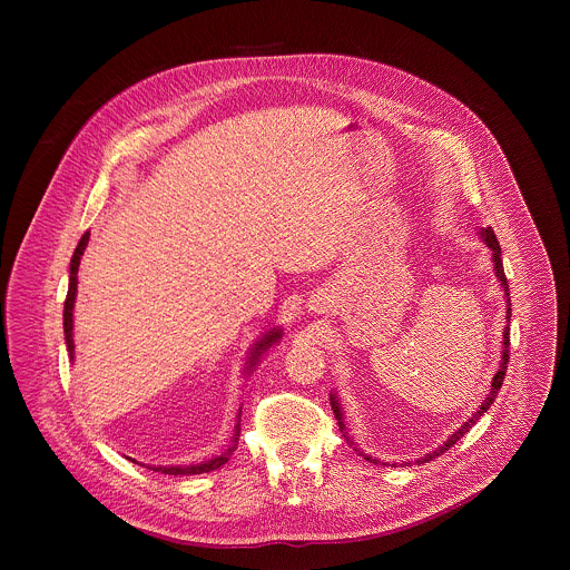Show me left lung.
<instances>
[{
    "instance_id": "left-lung-1",
    "label": "left lung",
    "mask_w": 570,
    "mask_h": 570,
    "mask_svg": "<svg viewBox=\"0 0 570 570\" xmlns=\"http://www.w3.org/2000/svg\"><path fill=\"white\" fill-rule=\"evenodd\" d=\"M481 239L488 244L489 249H491V258H493V269H495V276H498V283H500V287H502V292H504V298H507V323H509V318H511V298H509V285H507V276H504V267H502V256H500V244H498V239H495V235H493V230L491 228H483L481 230ZM507 362H509V326H504V333H502V357H500V368L495 371V375H493V380H491V391H489L488 397L483 400V404L481 407L443 443V445H439L436 450H432V452H428V454H423L421 459H416V463L419 465H423V463H428V461H432V459H436L439 454H443L445 450H450L456 441H461V436H465V432H470V428L488 412L491 404H493V400L498 397V391H500V386H502V380H504V373H507ZM331 407H333V414H335V419H337V425H340V430L344 432V419H342V410H340V404H337V397L335 395H331ZM344 439H346V443H351V445H355L353 441H351V436H348V432H344ZM355 452H360L357 448H355ZM366 461H371V463H377V459H373L371 454H364V452H360ZM395 465V463H393ZM402 465H410V461L407 463H402Z\"/></svg>"
}]
</instances>
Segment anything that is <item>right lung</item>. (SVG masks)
<instances>
[{"label":"right lung","mask_w":570,"mask_h":570,"mask_svg":"<svg viewBox=\"0 0 570 570\" xmlns=\"http://www.w3.org/2000/svg\"><path fill=\"white\" fill-rule=\"evenodd\" d=\"M87 242H89V233L82 235L81 242H79L75 254H72V261H70V287H68V298H66V305H63V333H66V344H68L70 360H75V301H77V285H79L77 274H79V265H81V256L82 252H85V247H87ZM281 335H283L281 328L267 331V333L252 346L249 357H247V368H245V371H252V368L258 364L261 355H263L274 342H278ZM237 439H239V423H237V430H235V445H237ZM235 445H233L228 452H224V454H219V456H215V459H210V461L197 463V465H170V468L158 465V468H151V470H154V472H163V474H170V476L206 474V472H213V470L222 468L224 463H228V456L235 452ZM134 463H136V461H134Z\"/></svg>","instance_id":"obj_1"}]
</instances>
